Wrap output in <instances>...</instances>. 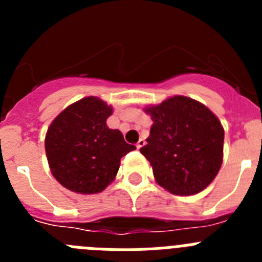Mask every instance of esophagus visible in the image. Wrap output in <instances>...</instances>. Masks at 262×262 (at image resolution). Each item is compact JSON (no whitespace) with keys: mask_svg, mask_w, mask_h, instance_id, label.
I'll use <instances>...</instances> for the list:
<instances>
[{"mask_svg":"<svg viewBox=\"0 0 262 262\" xmlns=\"http://www.w3.org/2000/svg\"><path fill=\"white\" fill-rule=\"evenodd\" d=\"M144 144H145L144 139H140V140H139V142L136 143V148H138V149H140V148H142Z\"/></svg>","mask_w":262,"mask_h":262,"instance_id":"1","label":"esophagus"}]
</instances>
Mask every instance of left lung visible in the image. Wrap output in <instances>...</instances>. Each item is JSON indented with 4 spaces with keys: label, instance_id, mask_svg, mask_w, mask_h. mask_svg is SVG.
Here are the masks:
<instances>
[{
    "label": "left lung",
    "instance_id": "obj_1",
    "mask_svg": "<svg viewBox=\"0 0 262 262\" xmlns=\"http://www.w3.org/2000/svg\"><path fill=\"white\" fill-rule=\"evenodd\" d=\"M154 124L140 148L157 184L176 195L209 186L223 161L224 129L209 108L184 96L145 108Z\"/></svg>",
    "mask_w": 262,
    "mask_h": 262
}]
</instances>
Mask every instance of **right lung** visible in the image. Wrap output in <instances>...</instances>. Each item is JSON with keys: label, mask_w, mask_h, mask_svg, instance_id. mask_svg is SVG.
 Returning a JSON list of instances; mask_svg holds the SVG:
<instances>
[{"label": "right lung", "mask_w": 262, "mask_h": 262, "mask_svg": "<svg viewBox=\"0 0 262 262\" xmlns=\"http://www.w3.org/2000/svg\"><path fill=\"white\" fill-rule=\"evenodd\" d=\"M113 108L97 97H86L62 110L46 135V155L53 177L80 194L105 190L114 181L120 159L136 149L106 119Z\"/></svg>", "instance_id": "add662e5"}]
</instances>
